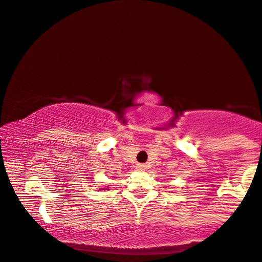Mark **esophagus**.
Wrapping results in <instances>:
<instances>
[{
  "instance_id": "obj_1",
  "label": "esophagus",
  "mask_w": 262,
  "mask_h": 262,
  "mask_svg": "<svg viewBox=\"0 0 262 262\" xmlns=\"http://www.w3.org/2000/svg\"><path fill=\"white\" fill-rule=\"evenodd\" d=\"M146 168H147V165H144V164H138V169L141 170V171H142V170H146Z\"/></svg>"
}]
</instances>
